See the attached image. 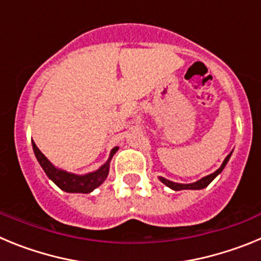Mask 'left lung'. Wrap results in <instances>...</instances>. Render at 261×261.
Masks as SVG:
<instances>
[{"label":"left lung","mask_w":261,"mask_h":261,"mask_svg":"<svg viewBox=\"0 0 261 261\" xmlns=\"http://www.w3.org/2000/svg\"><path fill=\"white\" fill-rule=\"evenodd\" d=\"M232 153V151H231ZM231 153L229 154V155L226 156L225 161L222 162V165H221V167L218 168V170H216V171L213 172V174L208 175V176H204L202 179H200V180L195 181V183H190V184H181V183H175V181H171L168 180V179H165V177L159 176V180L162 181L163 184H166V186L168 187V188H171V190L174 191H181V190H202V188H205V187H208L209 184L213 181L214 177L217 176V175H220L221 172H222V170L225 168V166L227 165V162H229L230 156H231Z\"/></svg>","instance_id":"obj_1"}]
</instances>
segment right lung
<instances>
[{
	"label": "right lung",
	"mask_w": 261,
	"mask_h": 261,
	"mask_svg": "<svg viewBox=\"0 0 261 261\" xmlns=\"http://www.w3.org/2000/svg\"><path fill=\"white\" fill-rule=\"evenodd\" d=\"M32 149H34L36 159H38V162L40 163L41 168H43L45 174H47V176L49 177L50 180L56 184L59 188H61L62 191H65V192L69 193H90L93 192L95 188H98V187L106 180V177L108 176L111 159H112L114 154L119 150V147L115 146L114 149L111 150L110 158H108L107 162L103 166H100L96 171L89 172V174L85 175H77L65 171V170H60L56 166H53L52 163L48 161L47 156L39 150V147L36 146V144L34 141H32Z\"/></svg>",
	"instance_id": "1"
}]
</instances>
